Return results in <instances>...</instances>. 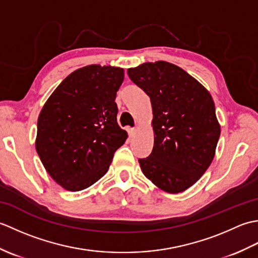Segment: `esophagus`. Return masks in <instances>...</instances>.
<instances>
[{
    "label": "esophagus",
    "instance_id": "1",
    "mask_svg": "<svg viewBox=\"0 0 258 258\" xmlns=\"http://www.w3.org/2000/svg\"><path fill=\"white\" fill-rule=\"evenodd\" d=\"M128 135H130V138H134V136L136 135V128L128 130Z\"/></svg>",
    "mask_w": 258,
    "mask_h": 258
}]
</instances>
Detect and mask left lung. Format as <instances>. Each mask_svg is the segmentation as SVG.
I'll return each instance as SVG.
<instances>
[{
	"mask_svg": "<svg viewBox=\"0 0 258 258\" xmlns=\"http://www.w3.org/2000/svg\"><path fill=\"white\" fill-rule=\"evenodd\" d=\"M150 96L154 145L139 160L142 172L158 188L177 194L189 188L211 165L221 135L212 95L193 76L165 61L127 70Z\"/></svg>",
	"mask_w": 258,
	"mask_h": 258,
	"instance_id": "8db88e82",
	"label": "left lung"
}]
</instances>
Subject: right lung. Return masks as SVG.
<instances>
[{"mask_svg":"<svg viewBox=\"0 0 258 258\" xmlns=\"http://www.w3.org/2000/svg\"><path fill=\"white\" fill-rule=\"evenodd\" d=\"M124 70L92 64L67 76L37 118L35 149L48 175L71 191L103 177L127 133L117 124Z\"/></svg>","mask_w":258,"mask_h":258,"instance_id":"obj_1","label":"right lung"}]
</instances>
